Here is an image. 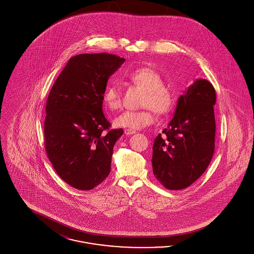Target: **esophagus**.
Masks as SVG:
<instances>
[{
	"label": "esophagus",
	"instance_id": "1",
	"mask_svg": "<svg viewBox=\"0 0 254 254\" xmlns=\"http://www.w3.org/2000/svg\"><path fill=\"white\" fill-rule=\"evenodd\" d=\"M134 133H136V131L132 130V129H128V128L125 129V134H127V135H132Z\"/></svg>",
	"mask_w": 254,
	"mask_h": 254
}]
</instances>
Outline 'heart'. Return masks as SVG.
Wrapping results in <instances>:
<instances>
[{
	"label": "heart",
	"mask_w": 254,
	"mask_h": 254,
	"mask_svg": "<svg viewBox=\"0 0 254 254\" xmlns=\"http://www.w3.org/2000/svg\"><path fill=\"white\" fill-rule=\"evenodd\" d=\"M127 78L134 85L145 90L142 110H127L119 115L114 125L128 129H141L155 121L156 112L159 116L167 115L175 104V95L171 88L164 85L162 76L152 68L141 67L127 74ZM103 102L111 111H116L123 106L122 92L119 86L110 83L103 92Z\"/></svg>",
	"instance_id": "heart-1"
}]
</instances>
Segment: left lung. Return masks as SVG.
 <instances>
[{
    "label": "left lung",
    "mask_w": 254,
    "mask_h": 254,
    "mask_svg": "<svg viewBox=\"0 0 254 254\" xmlns=\"http://www.w3.org/2000/svg\"><path fill=\"white\" fill-rule=\"evenodd\" d=\"M213 85L198 79L180 96L172 120L152 147L153 174L166 189L190 187L207 169L215 148Z\"/></svg>",
    "instance_id": "left-lung-1"
}]
</instances>
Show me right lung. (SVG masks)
<instances>
[{
    "label": "right lung",
    "mask_w": 254,
    "mask_h": 254,
    "mask_svg": "<svg viewBox=\"0 0 254 254\" xmlns=\"http://www.w3.org/2000/svg\"><path fill=\"white\" fill-rule=\"evenodd\" d=\"M125 62L114 54H79L68 61L49 92L44 134L49 161L61 178L89 190L110 172L113 146L124 133L109 129L103 92Z\"/></svg>",
    "instance_id": "obj_1"
}]
</instances>
